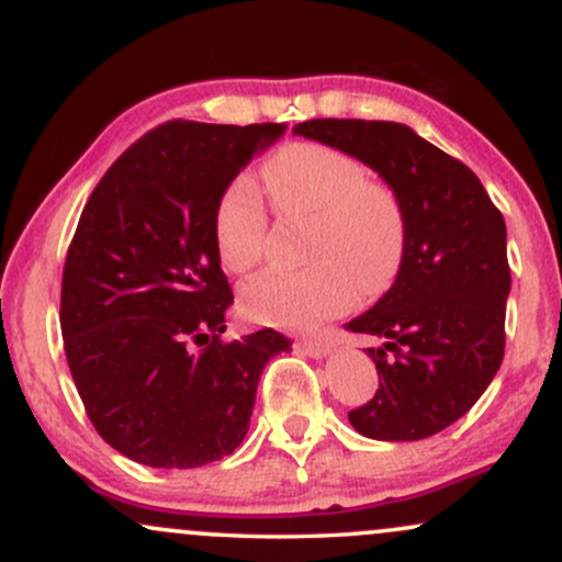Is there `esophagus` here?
Returning <instances> with one entry per match:
<instances>
[{
  "label": "esophagus",
  "instance_id": "esophagus-1",
  "mask_svg": "<svg viewBox=\"0 0 562 562\" xmlns=\"http://www.w3.org/2000/svg\"><path fill=\"white\" fill-rule=\"evenodd\" d=\"M295 348L312 359H325L333 353V344H327V340H322V338H301L299 344H295Z\"/></svg>",
  "mask_w": 562,
  "mask_h": 562
}]
</instances>
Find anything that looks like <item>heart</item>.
Segmentation results:
<instances>
[{
  "mask_svg": "<svg viewBox=\"0 0 562 562\" xmlns=\"http://www.w3.org/2000/svg\"><path fill=\"white\" fill-rule=\"evenodd\" d=\"M269 195L290 222L314 218L308 272L259 274L243 288V312L274 327H312L359 299L383 293L404 261L406 218L396 192L370 182L357 158L317 142H293L269 158ZM269 216L259 187L235 179L216 205L214 237L224 267L248 272L267 248Z\"/></svg>",
  "mask_w": 562,
  "mask_h": 562,
  "instance_id": "b5f03b06",
  "label": "heart"
}]
</instances>
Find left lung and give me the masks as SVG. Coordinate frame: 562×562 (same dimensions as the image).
Segmentation results:
<instances>
[{
    "label": "left lung",
    "mask_w": 562,
    "mask_h": 562,
    "mask_svg": "<svg viewBox=\"0 0 562 562\" xmlns=\"http://www.w3.org/2000/svg\"><path fill=\"white\" fill-rule=\"evenodd\" d=\"M293 134L344 150L380 173L406 218L396 280L351 333L367 348L380 389L348 420L378 441H420L449 428L488 389L505 357L509 295L507 229L481 179L393 121L312 119Z\"/></svg>",
    "instance_id": "left-lung-1"
}]
</instances>
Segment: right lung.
<instances>
[{"instance_id":"add662e5","label":"right lung","mask_w":562,"mask_h":562,"mask_svg":"<svg viewBox=\"0 0 562 562\" xmlns=\"http://www.w3.org/2000/svg\"><path fill=\"white\" fill-rule=\"evenodd\" d=\"M285 124L169 121L121 156L83 205L63 269L70 375L97 434L150 468H200L243 443L256 389L290 340L224 344L232 290L214 216Z\"/></svg>"}]
</instances>
